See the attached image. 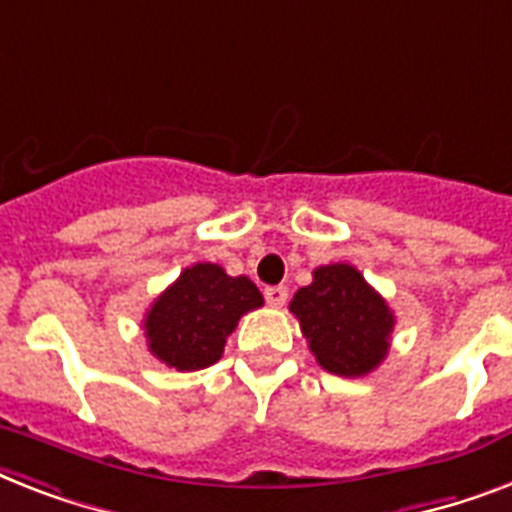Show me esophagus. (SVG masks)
<instances>
[{
    "label": "esophagus",
    "mask_w": 512,
    "mask_h": 512,
    "mask_svg": "<svg viewBox=\"0 0 512 512\" xmlns=\"http://www.w3.org/2000/svg\"><path fill=\"white\" fill-rule=\"evenodd\" d=\"M286 297H289V289H286V286H268V289H265V302H268L270 307H284Z\"/></svg>",
    "instance_id": "esophagus-1"
}]
</instances>
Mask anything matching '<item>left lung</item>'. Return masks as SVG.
Instances as JSON below:
<instances>
[{
    "label": "left lung",
    "mask_w": 512,
    "mask_h": 512,
    "mask_svg": "<svg viewBox=\"0 0 512 512\" xmlns=\"http://www.w3.org/2000/svg\"><path fill=\"white\" fill-rule=\"evenodd\" d=\"M289 310L318 365L334 376H365L389 352L394 313L355 265L315 268L313 284L294 294Z\"/></svg>",
    "instance_id": "left-lung-1"
}]
</instances>
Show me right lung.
Masks as SVG:
<instances>
[{"instance_id": "right-lung-1", "label": "right lung", "mask_w": 512, "mask_h": 512, "mask_svg": "<svg viewBox=\"0 0 512 512\" xmlns=\"http://www.w3.org/2000/svg\"><path fill=\"white\" fill-rule=\"evenodd\" d=\"M260 305L263 294L247 276H228L215 263L191 265L149 307L147 347L176 371H202L218 363L239 318Z\"/></svg>"}]
</instances>
